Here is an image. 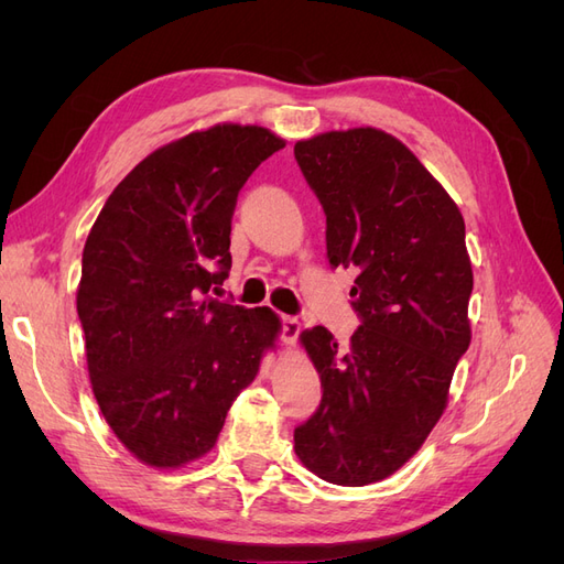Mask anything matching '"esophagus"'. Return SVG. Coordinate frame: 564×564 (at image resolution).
Segmentation results:
<instances>
[{
	"label": "esophagus",
	"mask_w": 564,
	"mask_h": 564,
	"mask_svg": "<svg viewBox=\"0 0 564 564\" xmlns=\"http://www.w3.org/2000/svg\"><path fill=\"white\" fill-rule=\"evenodd\" d=\"M301 332V322L296 317H280V340L286 346H294Z\"/></svg>",
	"instance_id": "1"
}]
</instances>
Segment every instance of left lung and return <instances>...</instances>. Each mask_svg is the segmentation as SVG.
<instances>
[{
	"label": "left lung",
	"mask_w": 564,
	"mask_h": 564,
	"mask_svg": "<svg viewBox=\"0 0 564 564\" xmlns=\"http://www.w3.org/2000/svg\"><path fill=\"white\" fill-rule=\"evenodd\" d=\"M327 216L332 268H355L350 346L303 332L322 381L315 414L296 425L305 468L344 487L379 482L412 458L445 412L470 346L473 270L454 199L398 139L329 131L294 145Z\"/></svg>",
	"instance_id": "obj_1"
}]
</instances>
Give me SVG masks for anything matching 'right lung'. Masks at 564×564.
<instances>
[{
	"instance_id": "obj_1",
	"label": "right lung",
	"mask_w": 564,
	"mask_h": 564,
	"mask_svg": "<svg viewBox=\"0 0 564 564\" xmlns=\"http://www.w3.org/2000/svg\"><path fill=\"white\" fill-rule=\"evenodd\" d=\"M263 127L218 124L148 155L100 209L82 253L77 315L96 402L143 464L207 454L280 319L218 301L237 195L272 152Z\"/></svg>"
}]
</instances>
